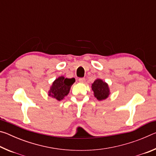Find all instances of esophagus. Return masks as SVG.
<instances>
[{"label": "esophagus", "instance_id": "34e87169", "mask_svg": "<svg viewBox=\"0 0 156 156\" xmlns=\"http://www.w3.org/2000/svg\"><path fill=\"white\" fill-rule=\"evenodd\" d=\"M78 80H79V82H80V83H84V82H85V78H80L78 79Z\"/></svg>", "mask_w": 156, "mask_h": 156}]
</instances>
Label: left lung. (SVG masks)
Returning a JSON list of instances; mask_svg holds the SVG:
<instances>
[{
	"instance_id": "1",
	"label": "left lung",
	"mask_w": 156,
	"mask_h": 156,
	"mask_svg": "<svg viewBox=\"0 0 156 156\" xmlns=\"http://www.w3.org/2000/svg\"><path fill=\"white\" fill-rule=\"evenodd\" d=\"M91 87L94 96L98 100H105L109 96L110 93L109 86L105 82H103L100 79H97L95 80L92 84Z\"/></svg>"
}]
</instances>
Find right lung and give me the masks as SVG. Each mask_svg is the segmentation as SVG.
I'll list each match as a JSON object with an SVG mask.
<instances>
[{
  "label": "right lung",
  "instance_id": "right-lung-1",
  "mask_svg": "<svg viewBox=\"0 0 156 156\" xmlns=\"http://www.w3.org/2000/svg\"><path fill=\"white\" fill-rule=\"evenodd\" d=\"M74 82V78H65L64 76H60L53 83L49 91V96H51L60 101L64 98L65 96H67L71 87Z\"/></svg>",
  "mask_w": 156,
  "mask_h": 156
}]
</instances>
